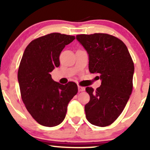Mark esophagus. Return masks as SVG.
Segmentation results:
<instances>
[{
	"label": "esophagus",
	"mask_w": 150,
	"mask_h": 150,
	"mask_svg": "<svg viewBox=\"0 0 150 150\" xmlns=\"http://www.w3.org/2000/svg\"><path fill=\"white\" fill-rule=\"evenodd\" d=\"M85 87L78 86V91H79V92H83V91H85Z\"/></svg>",
	"instance_id": "1"
}]
</instances>
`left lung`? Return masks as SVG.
Listing matches in <instances>:
<instances>
[{
	"label": "left lung",
	"instance_id": "left-lung-1",
	"mask_svg": "<svg viewBox=\"0 0 150 150\" xmlns=\"http://www.w3.org/2000/svg\"><path fill=\"white\" fill-rule=\"evenodd\" d=\"M76 39L88 54L89 72L99 74L101 80L96 90L86 87L90 97L86 118L92 125L107 126L120 116L131 94L133 62L125 44L113 36L80 34Z\"/></svg>",
	"mask_w": 150,
	"mask_h": 150
}]
</instances>
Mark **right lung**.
Wrapping results in <instances>:
<instances>
[{"instance_id": "right-lung-1", "label": "right lung", "mask_w": 150, "mask_h": 150, "mask_svg": "<svg viewBox=\"0 0 150 150\" xmlns=\"http://www.w3.org/2000/svg\"><path fill=\"white\" fill-rule=\"evenodd\" d=\"M74 36L51 33L31 42L19 66L18 79L26 108L38 123L46 127L64 120L68 103L77 93V86L69 82H55L50 73L60 65L59 56Z\"/></svg>"}]
</instances>
